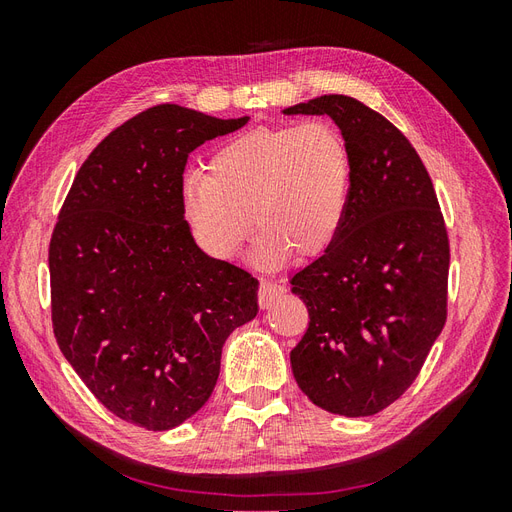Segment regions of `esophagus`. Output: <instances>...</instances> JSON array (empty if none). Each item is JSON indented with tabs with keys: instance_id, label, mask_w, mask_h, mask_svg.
<instances>
[{
	"instance_id": "obj_1",
	"label": "esophagus",
	"mask_w": 512,
	"mask_h": 512,
	"mask_svg": "<svg viewBox=\"0 0 512 512\" xmlns=\"http://www.w3.org/2000/svg\"><path fill=\"white\" fill-rule=\"evenodd\" d=\"M280 294H284V286L275 284V282H269V280H262L260 288H258V303H260V307L262 309L269 307L277 297H280Z\"/></svg>"
}]
</instances>
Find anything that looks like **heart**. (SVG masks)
I'll list each match as a JSON object with an SVG mask.
<instances>
[{"mask_svg": "<svg viewBox=\"0 0 512 512\" xmlns=\"http://www.w3.org/2000/svg\"><path fill=\"white\" fill-rule=\"evenodd\" d=\"M350 177V149L333 123L260 126L215 149L209 173L185 175L181 211L200 250L215 260L241 252L252 222L265 262L277 265L292 252L314 258L344 226Z\"/></svg>", "mask_w": 512, "mask_h": 512, "instance_id": "b5f03b06", "label": "heart"}]
</instances>
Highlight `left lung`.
Instances as JSON below:
<instances>
[{"mask_svg":"<svg viewBox=\"0 0 512 512\" xmlns=\"http://www.w3.org/2000/svg\"><path fill=\"white\" fill-rule=\"evenodd\" d=\"M284 113L329 115L352 158L342 230L290 280L309 312L292 374L322 410L378 414L410 389L446 322L444 215L416 149L363 102L331 94Z\"/></svg>","mask_w":512,"mask_h":512,"instance_id":"obj_1","label":"left lung"}]
</instances>
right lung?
<instances>
[{
	"instance_id": "add662e5",
	"label": "right lung",
	"mask_w": 512,
	"mask_h": 512,
	"mask_svg": "<svg viewBox=\"0 0 512 512\" xmlns=\"http://www.w3.org/2000/svg\"><path fill=\"white\" fill-rule=\"evenodd\" d=\"M250 117L179 104L134 115L89 153L49 245L53 333L121 421L166 431L207 404L226 337L258 314V280L207 256L181 211L190 153Z\"/></svg>"
}]
</instances>
